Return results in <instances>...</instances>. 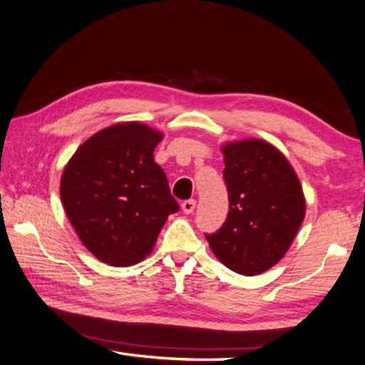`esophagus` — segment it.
<instances>
[{
	"label": "esophagus",
	"instance_id": "obj_1",
	"mask_svg": "<svg viewBox=\"0 0 365 365\" xmlns=\"http://www.w3.org/2000/svg\"><path fill=\"white\" fill-rule=\"evenodd\" d=\"M196 207V201L195 200H187L182 202V210L185 214H193V210Z\"/></svg>",
	"mask_w": 365,
	"mask_h": 365
}]
</instances>
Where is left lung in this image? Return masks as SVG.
Listing matches in <instances>:
<instances>
[{"label":"left lung","mask_w":365,"mask_h":365,"mask_svg":"<svg viewBox=\"0 0 365 365\" xmlns=\"http://www.w3.org/2000/svg\"><path fill=\"white\" fill-rule=\"evenodd\" d=\"M230 212L205 235L231 271L260 274L281 260L304 218V197L292 165L273 145L244 140L223 147Z\"/></svg>","instance_id":"8db88e82"}]
</instances>
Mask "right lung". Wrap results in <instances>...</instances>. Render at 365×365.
Masks as SVG:
<instances>
[{
    "label": "right lung",
    "instance_id": "obj_1",
    "mask_svg": "<svg viewBox=\"0 0 365 365\" xmlns=\"http://www.w3.org/2000/svg\"><path fill=\"white\" fill-rule=\"evenodd\" d=\"M163 135L140 123L86 140L63 170L61 197L79 240L98 260L130 267L147 257L178 202L153 160Z\"/></svg>",
    "mask_w": 365,
    "mask_h": 365
}]
</instances>
